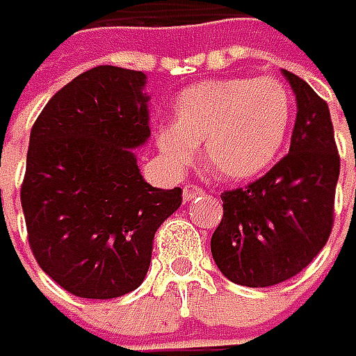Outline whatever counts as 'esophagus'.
<instances>
[{
  "label": "esophagus",
  "mask_w": 356,
  "mask_h": 356,
  "mask_svg": "<svg viewBox=\"0 0 356 356\" xmlns=\"http://www.w3.org/2000/svg\"><path fill=\"white\" fill-rule=\"evenodd\" d=\"M203 193V189L199 187V185H193V183H187L185 187H183V199L185 201H191L193 197H197Z\"/></svg>",
  "instance_id": "34e87169"
}]
</instances>
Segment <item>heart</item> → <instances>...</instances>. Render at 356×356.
Returning a JSON list of instances; mask_svg holds the SVG:
<instances>
[{"label": "heart", "mask_w": 356, "mask_h": 356, "mask_svg": "<svg viewBox=\"0 0 356 356\" xmlns=\"http://www.w3.org/2000/svg\"><path fill=\"white\" fill-rule=\"evenodd\" d=\"M292 111V95L278 78L205 80L177 95L175 124L157 131L159 151L175 167H187L205 143V165L216 177L252 179L278 157Z\"/></svg>", "instance_id": "obj_1"}]
</instances>
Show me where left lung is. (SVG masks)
I'll list each match as a JSON object with an SVG mask.
<instances>
[{
	"label": "left lung",
	"instance_id": "left-lung-1",
	"mask_svg": "<svg viewBox=\"0 0 356 356\" xmlns=\"http://www.w3.org/2000/svg\"><path fill=\"white\" fill-rule=\"evenodd\" d=\"M284 76L298 102L290 153L250 185L221 193L223 218L211 236L221 274L250 288L302 272L334 223L341 157L328 104L296 74Z\"/></svg>",
	"mask_w": 356,
	"mask_h": 356
}]
</instances>
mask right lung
Segmentation results:
<instances>
[{
    "label": "right lung",
    "instance_id": "1",
    "mask_svg": "<svg viewBox=\"0 0 356 356\" xmlns=\"http://www.w3.org/2000/svg\"><path fill=\"white\" fill-rule=\"evenodd\" d=\"M147 76L96 66L58 90L30 133L22 209L40 268L78 298H118L147 276L181 187L149 185L133 149L149 135Z\"/></svg>",
    "mask_w": 356,
    "mask_h": 356
}]
</instances>
